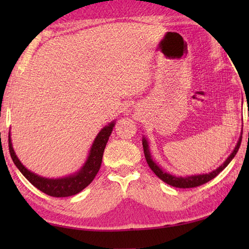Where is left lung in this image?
Listing matches in <instances>:
<instances>
[{
  "instance_id": "obj_1",
  "label": "left lung",
  "mask_w": 249,
  "mask_h": 249,
  "mask_svg": "<svg viewBox=\"0 0 249 249\" xmlns=\"http://www.w3.org/2000/svg\"><path fill=\"white\" fill-rule=\"evenodd\" d=\"M241 142H242V136L239 138V141L237 142V145L233 150L229 158H227L222 165L217 168V169L213 170L212 172H209V174L205 175H195V176H187V177H176L172 176L168 172L163 171L161 168H160L157 163H156L153 158H151L150 151H149V146H148V142H147L146 138H142V147H144V154H145V158L146 161L148 163V166L150 167V169L155 172V175L158 177V178L161 179L163 182H166L167 184L172 185V187L176 188H195V187H199L201 184H204L206 182H209L210 180H212L213 178L220 174V172L224 169L225 167H227V165L231 162V160L235 157L236 153H237L239 149V146H241Z\"/></svg>"
}]
</instances>
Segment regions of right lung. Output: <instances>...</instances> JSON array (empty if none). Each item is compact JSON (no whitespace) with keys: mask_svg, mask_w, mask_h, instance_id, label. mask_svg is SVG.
<instances>
[{"mask_svg":"<svg viewBox=\"0 0 249 249\" xmlns=\"http://www.w3.org/2000/svg\"><path fill=\"white\" fill-rule=\"evenodd\" d=\"M114 125L115 123L114 121H113L100 130L98 136L95 137L93 144H92L89 156H88L87 158V161L84 162L81 169L78 172H75V174L70 175L68 177H64V178H44V177H40L26 169L23 163L19 161V159L15 154L13 146H12L10 133H8V149H10L11 157L13 159L15 166L18 168V170L22 172L25 178H26L34 187L38 189V190L50 196L56 197L74 196L80 191H82L84 188H87L88 185L92 182V180L95 178L96 174L99 172L101 163H102V157L105 146H107L108 137L112 133Z\"/></svg>","mask_w":249,"mask_h":249,"instance_id":"obj_1","label":"right lung"}]
</instances>
